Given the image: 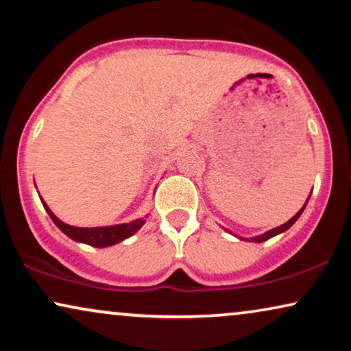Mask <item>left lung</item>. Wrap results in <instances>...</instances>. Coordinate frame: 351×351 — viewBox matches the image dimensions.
<instances>
[{
	"mask_svg": "<svg viewBox=\"0 0 351 351\" xmlns=\"http://www.w3.org/2000/svg\"><path fill=\"white\" fill-rule=\"evenodd\" d=\"M311 195V193H310ZM308 199H310V196L308 198H306V201H305V204L302 206V209L299 210V213H297L294 217H292L291 220H287L286 223H282V225H280V227H276V228H271V230H268V232H265V233H262V234H257V237H252V238H243V237H237V234H234V237H237L238 239H244V241H252V243H262V241H267V239H270V238H273V237H276V234H280V233H285L286 230H289L292 225H294L295 222H297V219L300 217L302 215V213H304V209H305V206H306V203H308ZM233 234V233H232Z\"/></svg>",
	"mask_w": 351,
	"mask_h": 351,
	"instance_id": "1",
	"label": "left lung"
}]
</instances>
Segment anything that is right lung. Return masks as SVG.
<instances>
[{
	"label": "right lung",
	"instance_id": "right-lung-1",
	"mask_svg": "<svg viewBox=\"0 0 351 351\" xmlns=\"http://www.w3.org/2000/svg\"><path fill=\"white\" fill-rule=\"evenodd\" d=\"M41 203L45 206L46 213L49 214L52 222L57 225V228H59L62 233H65L66 237L71 238L76 243H84L94 247H108V246H113V244L121 243L129 237H132L134 233H137V230H141L142 225L147 222L145 220L147 215H145V217L136 219L132 220V222L108 225V227H73V225L62 222L59 217H56V214L52 213L49 206L45 203V199L43 198H41Z\"/></svg>",
	"mask_w": 351,
	"mask_h": 351
}]
</instances>
